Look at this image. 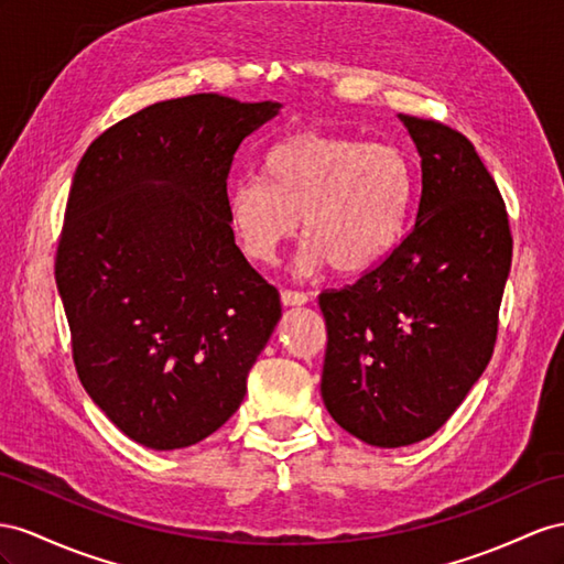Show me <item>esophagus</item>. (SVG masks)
I'll use <instances>...</instances> for the list:
<instances>
[{
	"label": "esophagus",
	"instance_id": "34e87169",
	"mask_svg": "<svg viewBox=\"0 0 564 564\" xmlns=\"http://www.w3.org/2000/svg\"><path fill=\"white\" fill-rule=\"evenodd\" d=\"M281 300H283V305L295 307V305H307L312 295L302 293V291H288V288H285V291H281Z\"/></svg>",
	"mask_w": 564,
	"mask_h": 564
}]
</instances>
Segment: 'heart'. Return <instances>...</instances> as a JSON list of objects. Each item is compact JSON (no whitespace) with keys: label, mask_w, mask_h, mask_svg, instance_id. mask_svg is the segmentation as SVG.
<instances>
[{"label":"heart","mask_w":564,"mask_h":564,"mask_svg":"<svg viewBox=\"0 0 564 564\" xmlns=\"http://www.w3.org/2000/svg\"><path fill=\"white\" fill-rule=\"evenodd\" d=\"M414 197L408 154L388 142L300 131L273 142L259 178H242L226 195V219L252 264H273L300 234L305 271L330 264L355 276L393 250Z\"/></svg>","instance_id":"heart-1"}]
</instances>
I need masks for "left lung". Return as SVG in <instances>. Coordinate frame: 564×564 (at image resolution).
<instances>
[{
    "instance_id": "1",
    "label": "left lung",
    "mask_w": 564,
    "mask_h": 564,
    "mask_svg": "<svg viewBox=\"0 0 564 564\" xmlns=\"http://www.w3.org/2000/svg\"><path fill=\"white\" fill-rule=\"evenodd\" d=\"M422 156L416 221L352 285L324 291L322 398L369 445L436 433L479 381L512 264L508 209L474 144L400 113Z\"/></svg>"
}]
</instances>
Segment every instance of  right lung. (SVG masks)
I'll return each mask as SVG.
<instances>
[{
    "label": "right lung",
    "instance_id": "right-lung-1",
    "mask_svg": "<svg viewBox=\"0 0 564 564\" xmlns=\"http://www.w3.org/2000/svg\"><path fill=\"white\" fill-rule=\"evenodd\" d=\"M279 109L166 99L107 128L76 169L54 259L70 352L95 405L152 451L234 416L281 319L226 219L234 156Z\"/></svg>",
    "mask_w": 564,
    "mask_h": 564
}]
</instances>
